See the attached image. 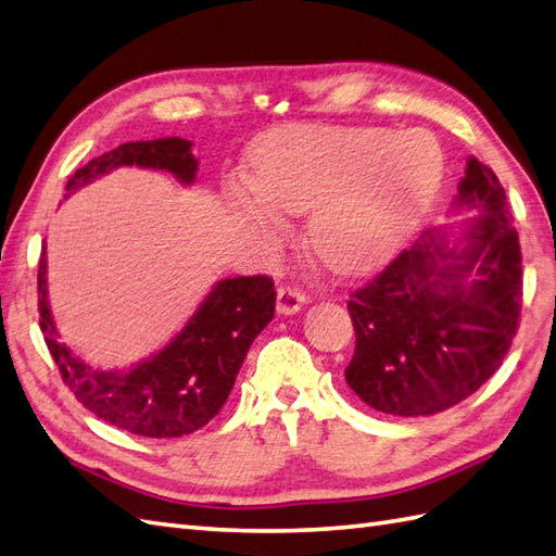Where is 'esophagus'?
I'll return each mask as SVG.
<instances>
[{
    "label": "esophagus",
    "mask_w": 556,
    "mask_h": 556,
    "mask_svg": "<svg viewBox=\"0 0 556 556\" xmlns=\"http://www.w3.org/2000/svg\"><path fill=\"white\" fill-rule=\"evenodd\" d=\"M305 303H307V299L301 289L289 287V283H283V287L277 289V313L293 315V313H299Z\"/></svg>",
    "instance_id": "34e87169"
}]
</instances>
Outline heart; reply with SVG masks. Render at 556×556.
Here are the masks:
<instances>
[{
	"instance_id": "obj_1",
	"label": "heart",
	"mask_w": 556,
	"mask_h": 556,
	"mask_svg": "<svg viewBox=\"0 0 556 556\" xmlns=\"http://www.w3.org/2000/svg\"><path fill=\"white\" fill-rule=\"evenodd\" d=\"M253 185L237 205L273 227L267 205L309 213L307 247L331 273L365 275L403 247L443 179L431 137L383 127H287L255 149Z\"/></svg>"
}]
</instances>
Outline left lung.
Here are the masks:
<instances>
[{
  "mask_svg": "<svg viewBox=\"0 0 556 556\" xmlns=\"http://www.w3.org/2000/svg\"><path fill=\"white\" fill-rule=\"evenodd\" d=\"M455 208L464 249L429 229L348 301L355 355L345 381L383 415L429 417L462 403L500 369L521 315V247L507 193L469 159Z\"/></svg>",
  "mask_w": 556,
  "mask_h": 556,
  "instance_id": "obj_1",
  "label": "left lung"
}]
</instances>
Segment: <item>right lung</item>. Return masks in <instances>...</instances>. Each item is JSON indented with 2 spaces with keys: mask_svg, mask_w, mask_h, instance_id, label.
<instances>
[{
  "mask_svg": "<svg viewBox=\"0 0 556 556\" xmlns=\"http://www.w3.org/2000/svg\"><path fill=\"white\" fill-rule=\"evenodd\" d=\"M118 165L165 170L182 185H191L199 170L187 139L127 141L80 167L68 179L66 191L80 189ZM37 293L47 348L77 403L115 429L144 438L187 435L217 415L231 393L251 343L273 321L277 301L275 281L265 275L217 281L187 327L163 351L121 371L89 367L59 341L47 301L45 247Z\"/></svg>",
  "mask_w": 556,
  "mask_h": 556,
  "instance_id": "right-lung-1",
  "label": "right lung"
}]
</instances>
